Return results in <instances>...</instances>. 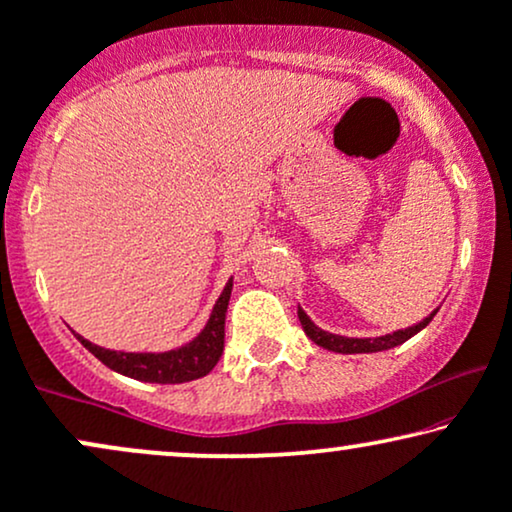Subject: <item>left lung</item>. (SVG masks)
I'll use <instances>...</instances> for the list:
<instances>
[{
	"mask_svg": "<svg viewBox=\"0 0 512 512\" xmlns=\"http://www.w3.org/2000/svg\"><path fill=\"white\" fill-rule=\"evenodd\" d=\"M437 309L432 314L425 316L423 321L416 323V326H409V328H401V331H394V333H387V335H380V338H345V335H335V333H328L323 331V328L316 326V323L309 319L307 312H304L302 307H297V316H300V323L304 328V333H307V338L316 342V345L323 347V349H331V352H338V354H373V352H385V349H392L401 345V342H406L413 335L423 331L428 323L435 319Z\"/></svg>",
	"mask_w": 512,
	"mask_h": 512,
	"instance_id": "1",
	"label": "left lung"
}]
</instances>
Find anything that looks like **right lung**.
Instances as JSON below:
<instances>
[{
  "label": "right lung",
  "mask_w": 512,
  "mask_h": 512,
  "mask_svg": "<svg viewBox=\"0 0 512 512\" xmlns=\"http://www.w3.org/2000/svg\"><path fill=\"white\" fill-rule=\"evenodd\" d=\"M231 288H234V278L226 281L222 295H219L215 307H212V314L203 331H200L193 340L186 342V345L167 349V352H115V349L94 345V342L84 340L82 335L77 333L75 338L80 340L101 364H106L115 373L127 375V378L158 385L189 383V380L208 375L212 368L217 366L219 357H222L224 319L226 307H229Z\"/></svg>",
  "instance_id": "obj_1"
}]
</instances>
